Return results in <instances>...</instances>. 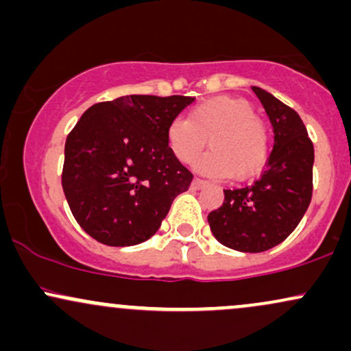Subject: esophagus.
<instances>
[{"label": "esophagus", "mask_w": 351, "mask_h": 351, "mask_svg": "<svg viewBox=\"0 0 351 351\" xmlns=\"http://www.w3.org/2000/svg\"><path fill=\"white\" fill-rule=\"evenodd\" d=\"M203 186H206V181L204 180H201V178H195L193 180V183H191V189H201Z\"/></svg>", "instance_id": "1"}]
</instances>
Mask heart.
Wrapping results in <instances>:
<instances>
[{"label":"heart","mask_w":351,"mask_h":351,"mask_svg":"<svg viewBox=\"0 0 351 351\" xmlns=\"http://www.w3.org/2000/svg\"><path fill=\"white\" fill-rule=\"evenodd\" d=\"M211 152L198 162L213 176L244 180L267 163L271 136L267 125L247 100L219 95L196 104L188 119H173L167 127V143L175 158L191 163L206 147Z\"/></svg>","instance_id":"b5f03b06"}]
</instances>
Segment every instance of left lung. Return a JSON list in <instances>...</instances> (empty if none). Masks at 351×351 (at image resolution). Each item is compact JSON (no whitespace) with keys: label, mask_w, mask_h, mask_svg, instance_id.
Masks as SVG:
<instances>
[{"label":"left lung","mask_w":351,"mask_h":351,"mask_svg":"<svg viewBox=\"0 0 351 351\" xmlns=\"http://www.w3.org/2000/svg\"><path fill=\"white\" fill-rule=\"evenodd\" d=\"M274 127V150L252 184L224 189V201L208 215L221 244L241 252H264L287 239L307 211L313 189V143L293 108L252 87Z\"/></svg>","instance_id":"obj_1"}]
</instances>
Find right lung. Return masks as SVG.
Returning <instances> with one entry per match:
<instances>
[{
	"instance_id": "add662e5",
	"label": "right lung",
	"mask_w": 351,
	"mask_h": 351,
	"mask_svg": "<svg viewBox=\"0 0 351 351\" xmlns=\"http://www.w3.org/2000/svg\"><path fill=\"white\" fill-rule=\"evenodd\" d=\"M195 97L123 95L84 112L64 148L62 189L79 226L115 247L150 239L193 173L167 127Z\"/></svg>"
}]
</instances>
